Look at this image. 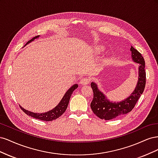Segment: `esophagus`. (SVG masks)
<instances>
[{
	"label": "esophagus",
	"mask_w": 158,
	"mask_h": 158,
	"mask_svg": "<svg viewBox=\"0 0 158 158\" xmlns=\"http://www.w3.org/2000/svg\"><path fill=\"white\" fill-rule=\"evenodd\" d=\"M90 82V79L85 77V78H82L80 80V83L82 84V85H85V84H88Z\"/></svg>",
	"instance_id": "esophagus-1"
}]
</instances>
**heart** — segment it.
<instances>
[{
	"mask_svg": "<svg viewBox=\"0 0 158 158\" xmlns=\"http://www.w3.org/2000/svg\"><path fill=\"white\" fill-rule=\"evenodd\" d=\"M102 51V48H99V51Z\"/></svg>",
	"mask_w": 158,
	"mask_h": 158,
	"instance_id": "obj_1",
	"label": "heart"
}]
</instances>
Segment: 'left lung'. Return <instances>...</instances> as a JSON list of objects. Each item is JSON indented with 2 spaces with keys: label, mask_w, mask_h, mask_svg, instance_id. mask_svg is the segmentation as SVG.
Here are the masks:
<instances>
[{
  "label": "left lung",
  "mask_w": 158,
  "mask_h": 158,
  "mask_svg": "<svg viewBox=\"0 0 158 158\" xmlns=\"http://www.w3.org/2000/svg\"><path fill=\"white\" fill-rule=\"evenodd\" d=\"M131 51L132 60L139 64L138 80L134 92L127 99L121 102H111L98 89L96 84L91 83V87L94 92V98L90 107L94 113L100 118L111 120L131 112L144 92L146 85L145 61L141 53L132 46L131 47Z\"/></svg>",
  "instance_id": "left-lung-1"
}]
</instances>
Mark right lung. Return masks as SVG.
I'll return each mask as SVG.
<instances>
[{
    "label": "right lung",
    "instance_id": "right-lung-1",
    "mask_svg": "<svg viewBox=\"0 0 158 158\" xmlns=\"http://www.w3.org/2000/svg\"><path fill=\"white\" fill-rule=\"evenodd\" d=\"M39 37H40L39 35H37V36H35L33 38H32L31 40H30L27 43L26 45L27 44H29V43L31 42L32 41L34 40L35 39H36V38H38ZM78 84H74L71 88H70L69 89H68L67 92H66V94H64L63 99L60 100L59 103L57 105V106L53 109L51 110V111H47V112H45L44 113H33V112L27 111V110H26L25 109H23L21 106H20V107L22 111L24 112L26 114H27L28 116H30V117L35 118L36 119H40V120L44 121H51L55 120V119L59 118L60 116H61L62 114H63L65 112L66 108H67V107H68L71 95L74 91V89H76L78 88Z\"/></svg>",
    "mask_w": 158,
    "mask_h": 158
}]
</instances>
